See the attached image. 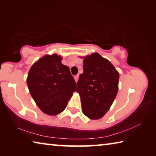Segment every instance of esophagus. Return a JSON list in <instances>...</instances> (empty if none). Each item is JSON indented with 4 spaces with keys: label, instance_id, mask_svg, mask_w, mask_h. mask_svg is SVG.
I'll return each mask as SVG.
<instances>
[{
    "label": "esophagus",
    "instance_id": "1",
    "mask_svg": "<svg viewBox=\"0 0 156 156\" xmlns=\"http://www.w3.org/2000/svg\"><path fill=\"white\" fill-rule=\"evenodd\" d=\"M78 78H79V75H76L74 76V79H75V81L76 82V83H78Z\"/></svg>",
    "mask_w": 156,
    "mask_h": 156
}]
</instances>
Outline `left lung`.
<instances>
[{"label": "left lung", "mask_w": 156, "mask_h": 156, "mask_svg": "<svg viewBox=\"0 0 156 156\" xmlns=\"http://www.w3.org/2000/svg\"><path fill=\"white\" fill-rule=\"evenodd\" d=\"M82 58L83 73L79 76L76 92L80 96L84 114L91 120H98L106 114L115 98L119 73L98 53Z\"/></svg>", "instance_id": "left-lung-1"}]
</instances>
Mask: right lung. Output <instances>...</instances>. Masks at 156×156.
Wrapping results in <instances>:
<instances>
[{"mask_svg":"<svg viewBox=\"0 0 156 156\" xmlns=\"http://www.w3.org/2000/svg\"><path fill=\"white\" fill-rule=\"evenodd\" d=\"M56 54L44 55L31 66L27 78L31 96L42 112L50 115L62 112L76 91L69 68Z\"/></svg>","mask_w":156,"mask_h":156,"instance_id":"right-lung-1","label":"right lung"}]
</instances>
